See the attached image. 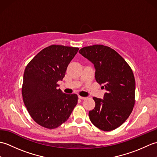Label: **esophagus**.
I'll list each match as a JSON object with an SVG mask.
<instances>
[{
  "instance_id": "34e87169",
  "label": "esophagus",
  "mask_w": 157,
  "mask_h": 157,
  "mask_svg": "<svg viewBox=\"0 0 157 157\" xmlns=\"http://www.w3.org/2000/svg\"><path fill=\"white\" fill-rule=\"evenodd\" d=\"M78 98H79V99H81V100H85V99L86 98V97H83V96H79Z\"/></svg>"
}]
</instances>
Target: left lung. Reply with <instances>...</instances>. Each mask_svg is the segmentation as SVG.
Segmentation results:
<instances>
[{
  "mask_svg": "<svg viewBox=\"0 0 157 157\" xmlns=\"http://www.w3.org/2000/svg\"><path fill=\"white\" fill-rule=\"evenodd\" d=\"M79 52L94 64L96 80L106 90L103 99L93 98L95 107L89 111L90 119L103 131L115 129L126 121L134 106L136 82L132 70L109 46H86Z\"/></svg>",
  "mask_w": 157,
  "mask_h": 157,
  "instance_id": "1",
  "label": "left lung"
}]
</instances>
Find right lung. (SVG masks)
<instances>
[{"label":"right lung","mask_w":157,"mask_h":157,"mask_svg":"<svg viewBox=\"0 0 157 157\" xmlns=\"http://www.w3.org/2000/svg\"><path fill=\"white\" fill-rule=\"evenodd\" d=\"M79 48L49 46L26 66L21 88L23 101L32 118L44 128L55 129L65 123L78 103V95L63 93L57 82Z\"/></svg>","instance_id":"1"}]
</instances>
